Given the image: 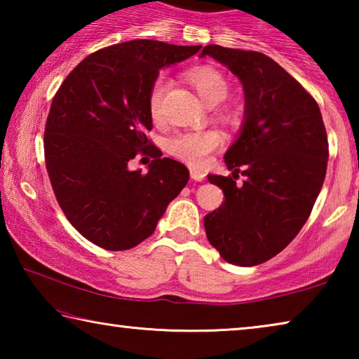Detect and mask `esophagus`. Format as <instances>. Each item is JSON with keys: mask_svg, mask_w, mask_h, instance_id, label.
Segmentation results:
<instances>
[{"mask_svg": "<svg viewBox=\"0 0 359 359\" xmlns=\"http://www.w3.org/2000/svg\"><path fill=\"white\" fill-rule=\"evenodd\" d=\"M190 175L191 179L196 182H203L205 179V174L203 171H198V169H190Z\"/></svg>", "mask_w": 359, "mask_h": 359, "instance_id": "esophagus-1", "label": "esophagus"}]
</instances>
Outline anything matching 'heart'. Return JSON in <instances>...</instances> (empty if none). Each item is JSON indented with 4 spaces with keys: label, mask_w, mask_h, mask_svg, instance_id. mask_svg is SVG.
Here are the masks:
<instances>
[{
    "label": "heart",
    "mask_w": 359,
    "mask_h": 359,
    "mask_svg": "<svg viewBox=\"0 0 359 359\" xmlns=\"http://www.w3.org/2000/svg\"><path fill=\"white\" fill-rule=\"evenodd\" d=\"M191 85L201 100L209 106H215L226 98L229 93L228 81L217 69L196 68L188 74ZM166 90V77L160 76L151 85L149 95V109L151 118L156 120L161 115L163 96ZM222 144V136L217 131H185L177 133L168 139L166 149L172 156L188 163L191 166H201L212 151Z\"/></svg>",
    "instance_id": "obj_1"
}]
</instances>
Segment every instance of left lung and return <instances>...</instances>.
Returning <instances> with one entry per match:
<instances>
[{
    "label": "left lung",
    "mask_w": 359,
    "mask_h": 359,
    "mask_svg": "<svg viewBox=\"0 0 359 359\" xmlns=\"http://www.w3.org/2000/svg\"><path fill=\"white\" fill-rule=\"evenodd\" d=\"M233 72L245 95L244 121L224 154L233 177L209 174L224 201L204 217L205 234L220 257L257 266L296 238L323 187L327 137L320 107L280 65L259 52L205 46ZM246 175L235 185V175Z\"/></svg>",
    "instance_id": "8db88e82"
}]
</instances>
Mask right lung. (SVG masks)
<instances>
[{"label": "right lung", "mask_w": 359, "mask_h": 359, "mask_svg": "<svg viewBox=\"0 0 359 359\" xmlns=\"http://www.w3.org/2000/svg\"><path fill=\"white\" fill-rule=\"evenodd\" d=\"M199 48L121 42L82 60L58 88L44 133L47 172L66 218L95 245L118 252L141 244L187 185L188 169L161 158L145 131L160 69ZM137 151L154 156L147 175L128 166Z\"/></svg>", "instance_id": "obj_1"}]
</instances>
